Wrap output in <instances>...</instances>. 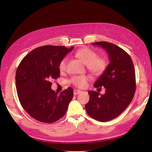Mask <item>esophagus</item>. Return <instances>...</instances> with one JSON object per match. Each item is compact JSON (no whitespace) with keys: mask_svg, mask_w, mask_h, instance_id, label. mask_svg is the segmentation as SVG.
Returning <instances> with one entry per match:
<instances>
[{"mask_svg":"<svg viewBox=\"0 0 152 152\" xmlns=\"http://www.w3.org/2000/svg\"><path fill=\"white\" fill-rule=\"evenodd\" d=\"M81 91H80V90H75L74 92H73L75 95H77V94H79V93H81Z\"/></svg>","mask_w":152,"mask_h":152,"instance_id":"obj_1","label":"esophagus"}]
</instances>
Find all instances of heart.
Returning <instances> with one entry per match:
<instances>
[{
  "label": "heart",
  "instance_id": "heart-1",
  "mask_svg": "<svg viewBox=\"0 0 152 152\" xmlns=\"http://www.w3.org/2000/svg\"><path fill=\"white\" fill-rule=\"evenodd\" d=\"M76 56L86 65L87 69L95 75H101L104 73L107 68L108 63L107 60L103 57H98L96 52L88 48H83L78 50L76 52ZM67 62V57H64L60 60L58 64V69L60 71L66 70ZM89 79V77L85 75L74 76L70 79L69 83L78 88H83L86 86Z\"/></svg>",
  "mask_w": 152,
  "mask_h": 152
}]
</instances>
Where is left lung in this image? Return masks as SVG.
I'll return each mask as SVG.
<instances>
[{
  "label": "left lung",
  "instance_id": "obj_1",
  "mask_svg": "<svg viewBox=\"0 0 152 152\" xmlns=\"http://www.w3.org/2000/svg\"><path fill=\"white\" fill-rule=\"evenodd\" d=\"M92 44L102 47L110 63L94 85L96 88L105 87V94L100 95L96 91H89V101L85 108L92 118L107 122L121 115L131 102L136 89L135 69L129 55L121 48L103 41Z\"/></svg>",
  "mask_w": 152,
  "mask_h": 152
}]
</instances>
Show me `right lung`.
I'll list each match as a JSON object with an SVG mask.
<instances>
[{
	"label": "right lung",
	"instance_id": "obj_1",
	"mask_svg": "<svg viewBox=\"0 0 152 152\" xmlns=\"http://www.w3.org/2000/svg\"><path fill=\"white\" fill-rule=\"evenodd\" d=\"M74 47L44 45L31 51L21 61L15 76L20 102L36 120L58 121L65 115L73 97L71 87L60 94L51 89L53 79L60 77L58 64Z\"/></svg>",
	"mask_w": 152,
	"mask_h": 152
}]
</instances>
